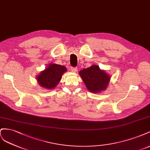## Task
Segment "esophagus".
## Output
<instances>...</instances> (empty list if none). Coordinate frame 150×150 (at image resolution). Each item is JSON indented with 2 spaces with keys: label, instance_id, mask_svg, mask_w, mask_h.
Instances as JSON below:
<instances>
[{
  "label": "esophagus",
  "instance_id": "esophagus-1",
  "mask_svg": "<svg viewBox=\"0 0 150 150\" xmlns=\"http://www.w3.org/2000/svg\"><path fill=\"white\" fill-rule=\"evenodd\" d=\"M71 70L73 72H76V71H77L78 69H77V68H76V67H71Z\"/></svg>",
  "mask_w": 150,
  "mask_h": 150
}]
</instances>
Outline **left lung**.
Segmentation results:
<instances>
[{"label": "left lung", "mask_w": 150, "mask_h": 150, "mask_svg": "<svg viewBox=\"0 0 150 150\" xmlns=\"http://www.w3.org/2000/svg\"><path fill=\"white\" fill-rule=\"evenodd\" d=\"M79 75L88 91L92 93L105 91L110 79V76L96 65L84 68L80 71Z\"/></svg>", "instance_id": "8db88e82"}]
</instances>
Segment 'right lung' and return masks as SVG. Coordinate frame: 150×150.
<instances>
[{"label":"right lung","mask_w":150,"mask_h":150,"mask_svg":"<svg viewBox=\"0 0 150 150\" xmlns=\"http://www.w3.org/2000/svg\"><path fill=\"white\" fill-rule=\"evenodd\" d=\"M67 70L65 67L51 63L37 76L36 79L42 87L47 89H53L56 87L62 79V75Z\"/></svg>","instance_id":"1"}]
</instances>
